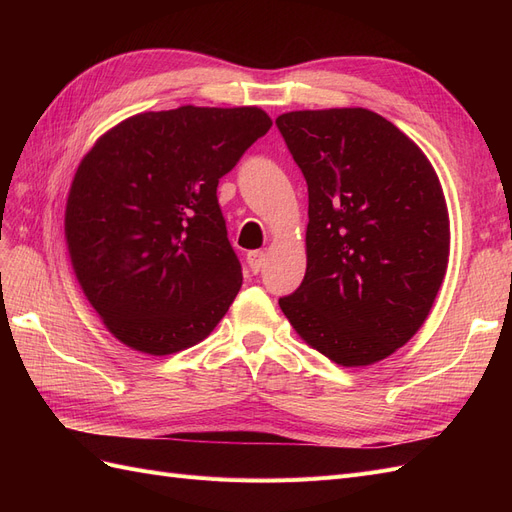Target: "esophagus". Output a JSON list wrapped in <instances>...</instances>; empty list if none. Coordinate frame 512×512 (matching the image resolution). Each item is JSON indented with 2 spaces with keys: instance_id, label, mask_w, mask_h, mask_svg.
Wrapping results in <instances>:
<instances>
[{
  "instance_id": "esophagus-1",
  "label": "esophagus",
  "mask_w": 512,
  "mask_h": 512,
  "mask_svg": "<svg viewBox=\"0 0 512 512\" xmlns=\"http://www.w3.org/2000/svg\"><path fill=\"white\" fill-rule=\"evenodd\" d=\"M247 267H250V271H252L254 275H258V273L262 271V267H265V252L256 250V252L247 254Z\"/></svg>"
}]
</instances>
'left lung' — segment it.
I'll return each mask as SVG.
<instances>
[{
    "label": "left lung",
    "mask_w": 512,
    "mask_h": 512,
    "mask_svg": "<svg viewBox=\"0 0 512 512\" xmlns=\"http://www.w3.org/2000/svg\"><path fill=\"white\" fill-rule=\"evenodd\" d=\"M307 183V269L280 299L305 342L344 367L386 359L421 329L448 265L436 170L367 108L275 119Z\"/></svg>",
    "instance_id": "1"
}]
</instances>
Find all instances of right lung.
I'll return each instance as SVG.
<instances>
[{"instance_id": "1", "label": "right lung", "mask_w": 512, "mask_h": 512, "mask_svg": "<svg viewBox=\"0 0 512 512\" xmlns=\"http://www.w3.org/2000/svg\"><path fill=\"white\" fill-rule=\"evenodd\" d=\"M271 128L256 106L143 113L106 132L76 170L66 241L106 329L147 354L205 339L243 282L218 183Z\"/></svg>"}]
</instances>
